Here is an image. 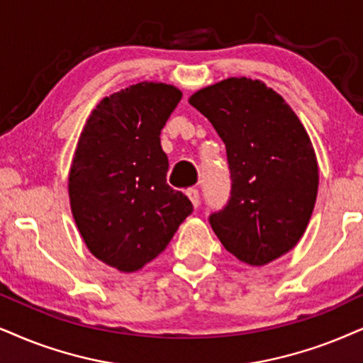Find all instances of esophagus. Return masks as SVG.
Wrapping results in <instances>:
<instances>
[{
	"instance_id": "1",
	"label": "esophagus",
	"mask_w": 363,
	"mask_h": 363,
	"mask_svg": "<svg viewBox=\"0 0 363 363\" xmlns=\"http://www.w3.org/2000/svg\"><path fill=\"white\" fill-rule=\"evenodd\" d=\"M187 196H189V199H191V203L194 204V208H197V206H199V203H201V197H199V191L196 189V187H189V189H187V192H186Z\"/></svg>"
}]
</instances>
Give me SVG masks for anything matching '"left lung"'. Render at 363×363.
I'll return each mask as SVG.
<instances>
[{
	"label": "left lung",
	"instance_id": "8db88e82",
	"mask_svg": "<svg viewBox=\"0 0 363 363\" xmlns=\"http://www.w3.org/2000/svg\"><path fill=\"white\" fill-rule=\"evenodd\" d=\"M199 110L226 145L231 192L209 224L231 255L263 266L303 236L318 191V166L305 127L259 80L228 79L196 91Z\"/></svg>",
	"mask_w": 363,
	"mask_h": 363
}]
</instances>
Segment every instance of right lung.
<instances>
[{
    "label": "right lung",
    "mask_w": 363,
    "mask_h": 363,
    "mask_svg": "<svg viewBox=\"0 0 363 363\" xmlns=\"http://www.w3.org/2000/svg\"><path fill=\"white\" fill-rule=\"evenodd\" d=\"M181 99L172 85L128 86L97 105L77 144L68 177L73 219L90 253L118 272L159 256L192 213L189 197L167 184L159 137Z\"/></svg>",
    "instance_id": "obj_1"
}]
</instances>
